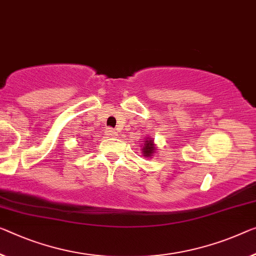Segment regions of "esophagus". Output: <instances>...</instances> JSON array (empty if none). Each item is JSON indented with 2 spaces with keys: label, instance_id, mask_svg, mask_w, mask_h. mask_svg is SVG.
Here are the masks:
<instances>
[{
  "label": "esophagus",
  "instance_id": "1",
  "mask_svg": "<svg viewBox=\"0 0 256 256\" xmlns=\"http://www.w3.org/2000/svg\"><path fill=\"white\" fill-rule=\"evenodd\" d=\"M106 135H108V136H116V132L112 128H108V129H106Z\"/></svg>",
  "mask_w": 256,
  "mask_h": 256
}]
</instances>
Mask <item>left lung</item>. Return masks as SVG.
<instances>
[{
  "label": "left lung",
  "instance_id": "1",
  "mask_svg": "<svg viewBox=\"0 0 256 256\" xmlns=\"http://www.w3.org/2000/svg\"><path fill=\"white\" fill-rule=\"evenodd\" d=\"M156 148L154 144H153L152 140H144V146H143V153L145 156H150L151 153L154 152Z\"/></svg>",
  "mask_w": 256,
  "mask_h": 256
}]
</instances>
